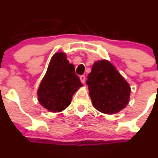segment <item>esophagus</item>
Listing matches in <instances>:
<instances>
[{"mask_svg": "<svg viewBox=\"0 0 158 158\" xmlns=\"http://www.w3.org/2000/svg\"><path fill=\"white\" fill-rule=\"evenodd\" d=\"M80 79H81V83H82V84H84V83H85V79H86L85 76L81 75V77H80Z\"/></svg>", "mask_w": 158, "mask_h": 158, "instance_id": "obj_1", "label": "esophagus"}]
</instances>
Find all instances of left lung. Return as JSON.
Segmentation results:
<instances>
[{"instance_id":"8db88e82","label":"left lung","mask_w":158,"mask_h":158,"mask_svg":"<svg viewBox=\"0 0 158 158\" xmlns=\"http://www.w3.org/2000/svg\"><path fill=\"white\" fill-rule=\"evenodd\" d=\"M87 84L92 104L101 113L116 114L128 104L130 85L108 60L94 63Z\"/></svg>"}]
</instances>
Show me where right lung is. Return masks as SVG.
<instances>
[{"mask_svg": "<svg viewBox=\"0 0 158 158\" xmlns=\"http://www.w3.org/2000/svg\"><path fill=\"white\" fill-rule=\"evenodd\" d=\"M82 84L75 74L74 66L66 54L56 53L37 90L40 104L51 112H60L70 105L72 96Z\"/></svg>", "mask_w": 158, "mask_h": 158, "instance_id": "obj_1", "label": "right lung"}]
</instances>
